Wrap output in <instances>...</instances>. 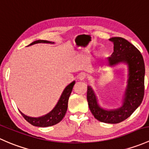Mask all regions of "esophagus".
<instances>
[{"label":"esophagus","instance_id":"34e87169","mask_svg":"<svg viewBox=\"0 0 149 149\" xmlns=\"http://www.w3.org/2000/svg\"><path fill=\"white\" fill-rule=\"evenodd\" d=\"M86 78V74L84 72H82L80 73L79 75H78V79H79V80H84Z\"/></svg>","mask_w":149,"mask_h":149}]
</instances>
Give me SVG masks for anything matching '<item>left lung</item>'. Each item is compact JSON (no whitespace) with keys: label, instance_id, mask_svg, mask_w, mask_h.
<instances>
[{"label":"left lung","instance_id":"obj_1","mask_svg":"<svg viewBox=\"0 0 149 149\" xmlns=\"http://www.w3.org/2000/svg\"><path fill=\"white\" fill-rule=\"evenodd\" d=\"M114 45V52L107 58L109 67L120 64L128 66V79L120 108L105 109L98 102L97 97L91 86H87V99L94 117L100 122L118 123L131 116L141 104L144 95L145 65L141 52L129 41L121 37L109 39Z\"/></svg>","mask_w":149,"mask_h":149}]
</instances>
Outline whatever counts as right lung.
Wrapping results in <instances>:
<instances>
[{
  "label": "right lung",
  "mask_w": 149,
  "mask_h": 149,
  "mask_svg": "<svg viewBox=\"0 0 149 149\" xmlns=\"http://www.w3.org/2000/svg\"><path fill=\"white\" fill-rule=\"evenodd\" d=\"M39 43H43V44H54V42L46 40H38L32 42L31 44H29V46L33 45L35 44H39ZM75 84V81L68 85L64 88L62 92L57 103L55 105L49 113L44 116H40V117H30V116H26L22 112L20 111L23 117L26 119L29 123L34 126L37 127H48L52 126V125H56L58 123L60 122L63 119L65 116L67 110V107H68V100L70 97V94L72 91L73 87Z\"/></svg>",
  "instance_id": "obj_1"
}]
</instances>
